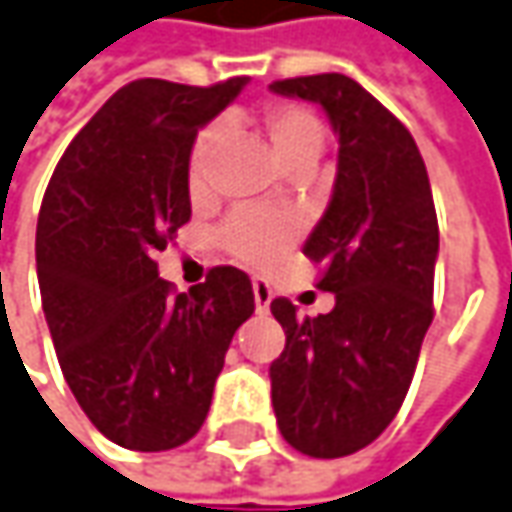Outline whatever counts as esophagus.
<instances>
[{
  "instance_id": "1",
  "label": "esophagus",
  "mask_w": 512,
  "mask_h": 512,
  "mask_svg": "<svg viewBox=\"0 0 512 512\" xmlns=\"http://www.w3.org/2000/svg\"><path fill=\"white\" fill-rule=\"evenodd\" d=\"M252 291H255L257 311H260V314H266V311H269V302H271V285L266 283V280L255 277V280H252Z\"/></svg>"
}]
</instances>
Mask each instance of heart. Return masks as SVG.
Segmentation results:
<instances>
[{
    "mask_svg": "<svg viewBox=\"0 0 512 512\" xmlns=\"http://www.w3.org/2000/svg\"><path fill=\"white\" fill-rule=\"evenodd\" d=\"M260 128L269 137L271 151L283 162L285 170L314 168L325 148V125L308 106L297 103H274L260 114ZM221 145V125H207L193 142L187 156V187L190 196L204 198L212 184V162ZM294 241V227L266 212L238 210L221 227L218 243L229 257L249 266H269Z\"/></svg>",
    "mask_w": 512,
    "mask_h": 512,
    "instance_id": "b5f03b06",
    "label": "heart"
}]
</instances>
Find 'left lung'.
Listing matches in <instances>:
<instances>
[{"label":"left lung","instance_id":"8db88e82","mask_svg":"<svg viewBox=\"0 0 512 512\" xmlns=\"http://www.w3.org/2000/svg\"><path fill=\"white\" fill-rule=\"evenodd\" d=\"M277 95L314 100L339 134V168L305 257L330 314L271 302L285 350L271 364V403L288 446L336 460L370 446L398 415L434 319L437 212L409 128L339 72L274 81Z\"/></svg>","mask_w":512,"mask_h":512}]
</instances>
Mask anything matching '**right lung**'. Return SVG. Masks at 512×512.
Here are the masks:
<instances>
[{"label":"right lung","instance_id":"obj_1","mask_svg":"<svg viewBox=\"0 0 512 512\" xmlns=\"http://www.w3.org/2000/svg\"><path fill=\"white\" fill-rule=\"evenodd\" d=\"M243 86L125 83L69 142L41 201L38 288L61 373L95 429L131 451L201 429L229 342L255 314L241 269L215 266L176 294L154 260L190 221L198 128Z\"/></svg>","mask_w":512,"mask_h":512}]
</instances>
